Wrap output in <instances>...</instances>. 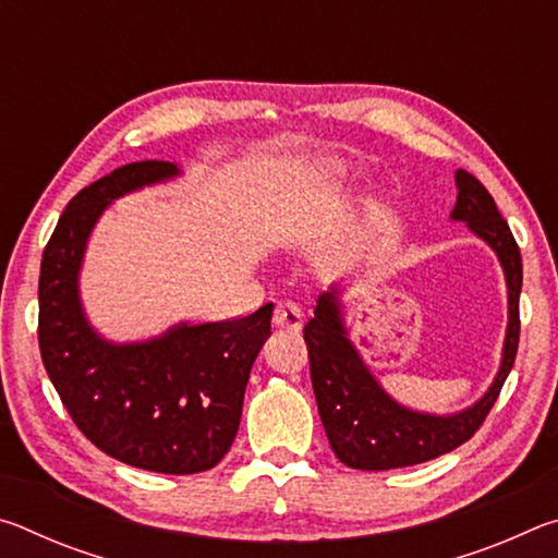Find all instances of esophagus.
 <instances>
[{"label": "esophagus", "mask_w": 558, "mask_h": 558, "mask_svg": "<svg viewBox=\"0 0 558 558\" xmlns=\"http://www.w3.org/2000/svg\"><path fill=\"white\" fill-rule=\"evenodd\" d=\"M272 327L288 329V332H298L302 327V310L295 302H278L276 313H272Z\"/></svg>", "instance_id": "esophagus-1"}]
</instances>
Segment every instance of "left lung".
Segmentation results:
<instances>
[{"mask_svg":"<svg viewBox=\"0 0 558 558\" xmlns=\"http://www.w3.org/2000/svg\"><path fill=\"white\" fill-rule=\"evenodd\" d=\"M458 202L452 221H465L497 253L507 278L509 323L502 364L493 386L470 409L450 415L411 411L386 393L362 356L349 342L342 319L339 288L317 298L315 317L302 329L310 356V376L317 411L335 456L354 470L409 468L456 450L475 436L493 409L519 347V292H522V253L497 204L480 179L465 169L456 172Z\"/></svg>","mask_w":558,"mask_h":558,"instance_id":"1","label":"left lung"}]
</instances>
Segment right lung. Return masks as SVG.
Listing matches in <instances>:
<instances>
[{"label":"right lung","mask_w":558,"mask_h":558,"mask_svg":"<svg viewBox=\"0 0 558 558\" xmlns=\"http://www.w3.org/2000/svg\"><path fill=\"white\" fill-rule=\"evenodd\" d=\"M179 174L145 159L81 189L44 248L39 349L65 411L93 446L165 475L211 470L239 433L251 366L270 335L272 302L248 317L174 325L147 342L112 344L88 325L78 272L88 235L112 199Z\"/></svg>","instance_id":"obj_1"}]
</instances>
